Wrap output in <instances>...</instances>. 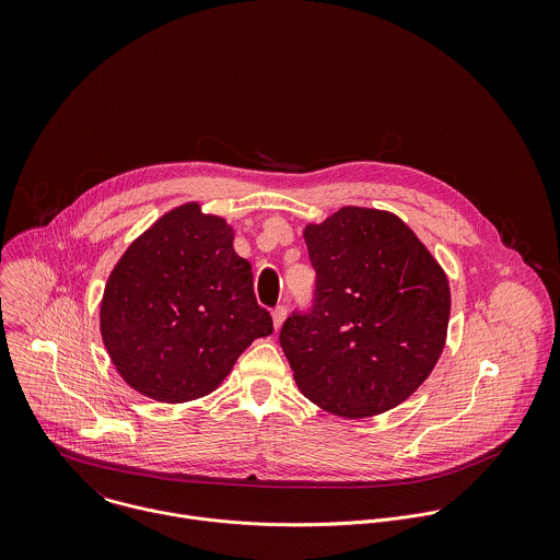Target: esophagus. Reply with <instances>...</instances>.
<instances>
[{
	"label": "esophagus",
	"instance_id": "34e87169",
	"mask_svg": "<svg viewBox=\"0 0 560 560\" xmlns=\"http://www.w3.org/2000/svg\"><path fill=\"white\" fill-rule=\"evenodd\" d=\"M271 319H273V327L280 329L282 323L287 319V306H278V308L271 313Z\"/></svg>",
	"mask_w": 560,
	"mask_h": 560
}]
</instances>
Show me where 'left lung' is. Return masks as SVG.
I'll return each mask as SVG.
<instances>
[{
	"label": "left lung",
	"mask_w": 560,
	"mask_h": 560,
	"mask_svg": "<svg viewBox=\"0 0 560 560\" xmlns=\"http://www.w3.org/2000/svg\"><path fill=\"white\" fill-rule=\"evenodd\" d=\"M304 241L315 304L280 331L300 393L358 420L409 399L438 364L451 319L446 271L399 215L342 207Z\"/></svg>",
	"instance_id": "left-lung-1"
}]
</instances>
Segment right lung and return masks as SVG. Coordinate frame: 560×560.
Listing matches in <instances>:
<instances>
[{
	"label": "right lung",
	"mask_w": 560,
	"mask_h": 560,
	"mask_svg": "<svg viewBox=\"0 0 560 560\" xmlns=\"http://www.w3.org/2000/svg\"><path fill=\"white\" fill-rule=\"evenodd\" d=\"M233 226L185 202L114 265L98 325L118 375L140 395L185 402L213 393L241 353L273 331L256 304Z\"/></svg>",
	"instance_id": "1"
}]
</instances>
